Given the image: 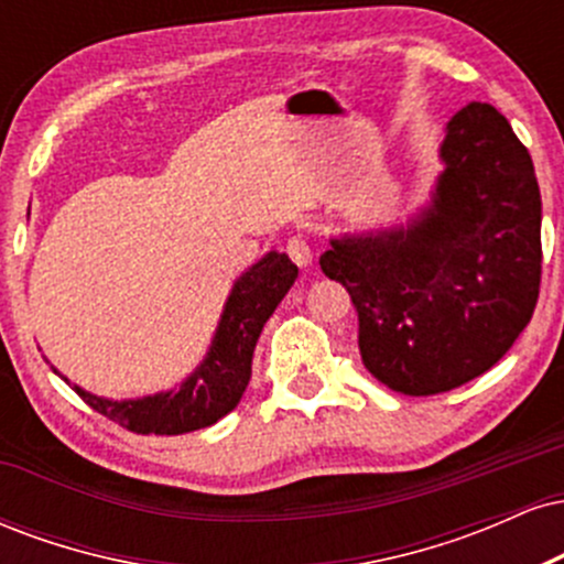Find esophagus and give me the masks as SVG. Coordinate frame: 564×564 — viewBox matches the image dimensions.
Here are the masks:
<instances>
[{
  "label": "esophagus",
  "mask_w": 564,
  "mask_h": 564,
  "mask_svg": "<svg viewBox=\"0 0 564 564\" xmlns=\"http://www.w3.org/2000/svg\"><path fill=\"white\" fill-rule=\"evenodd\" d=\"M286 254L291 257V262L300 264V268H307L310 260H313V251H310V243L304 236H291L286 241Z\"/></svg>",
  "instance_id": "1"
}]
</instances>
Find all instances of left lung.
<instances>
[{
    "label": "left lung",
    "mask_w": 564,
    "mask_h": 564,
    "mask_svg": "<svg viewBox=\"0 0 564 564\" xmlns=\"http://www.w3.org/2000/svg\"><path fill=\"white\" fill-rule=\"evenodd\" d=\"M432 206L408 228L345 236L321 270L358 313L364 366L394 392L456 390L494 368L541 291V193L528 148L488 102L448 121Z\"/></svg>",
    "instance_id": "obj_1"
}]
</instances>
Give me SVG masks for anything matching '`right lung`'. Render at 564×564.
<instances>
[{"label":"right lung","mask_w":564,"mask_h":564,"mask_svg":"<svg viewBox=\"0 0 564 564\" xmlns=\"http://www.w3.org/2000/svg\"><path fill=\"white\" fill-rule=\"evenodd\" d=\"M296 273V264L281 251H270L246 270L230 291L206 360L177 392L142 400H106L74 387L76 394L97 413L138 435H185L217 424L238 405L249 387L257 339L286 291L294 286Z\"/></svg>","instance_id":"1"}]
</instances>
